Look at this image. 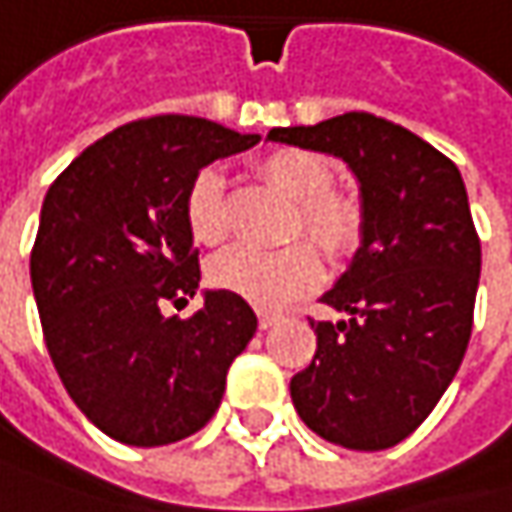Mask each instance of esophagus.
Wrapping results in <instances>:
<instances>
[{
	"label": "esophagus",
	"mask_w": 512,
	"mask_h": 512,
	"mask_svg": "<svg viewBox=\"0 0 512 512\" xmlns=\"http://www.w3.org/2000/svg\"><path fill=\"white\" fill-rule=\"evenodd\" d=\"M256 317H259V329H271L276 320H279V314H276V311H268V309H259L256 311Z\"/></svg>",
	"instance_id": "1"
}]
</instances>
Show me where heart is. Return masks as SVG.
I'll use <instances>...</instances> for the list:
<instances>
[{
	"label": "heart",
	"instance_id": "1",
	"mask_svg": "<svg viewBox=\"0 0 512 512\" xmlns=\"http://www.w3.org/2000/svg\"><path fill=\"white\" fill-rule=\"evenodd\" d=\"M262 177L285 198L297 203L291 233H306L329 256H349L364 236V212L358 201L335 192V174L314 151L276 148L259 160ZM183 218L189 236L198 244L218 247L230 236V218L224 201V177L218 168H203L186 189ZM323 276V262L309 241H294L282 250L233 247L209 265V282L218 291L274 309L311 291Z\"/></svg>",
	"mask_w": 512,
	"mask_h": 512
}]
</instances>
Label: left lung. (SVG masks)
Here are the masks:
<instances>
[{
    "label": "left lung",
    "instance_id": "left-lung-1",
    "mask_svg": "<svg viewBox=\"0 0 512 512\" xmlns=\"http://www.w3.org/2000/svg\"><path fill=\"white\" fill-rule=\"evenodd\" d=\"M268 139L341 157L361 183L364 236L323 303L347 320H311L317 349L291 379L300 420L323 440L379 452L434 411L469 347L481 276L457 165L417 133L344 113Z\"/></svg>",
    "mask_w": 512,
    "mask_h": 512
}]
</instances>
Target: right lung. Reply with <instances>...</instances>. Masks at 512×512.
Segmentation results:
<instances>
[{"label":"right lung","instance_id":"right-lung-1","mask_svg":"<svg viewBox=\"0 0 512 512\" xmlns=\"http://www.w3.org/2000/svg\"><path fill=\"white\" fill-rule=\"evenodd\" d=\"M256 133L165 113L92 142L49 186L31 247V285L57 376L107 437L168 446L215 417L227 370L256 332L253 309L206 291L183 198L203 165Z\"/></svg>","mask_w":512,"mask_h":512}]
</instances>
